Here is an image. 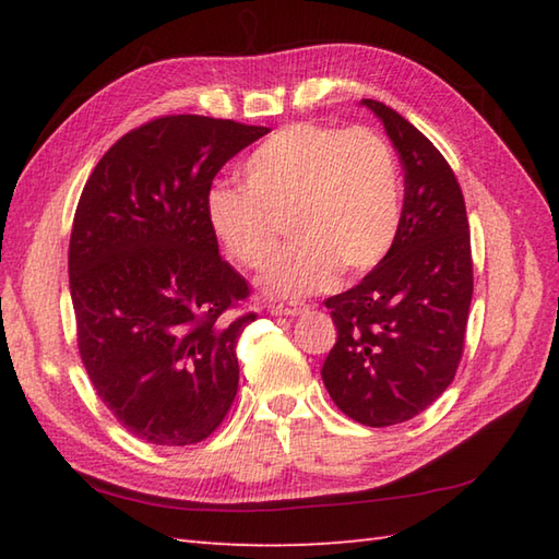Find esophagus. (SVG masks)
<instances>
[{"label": "esophagus", "instance_id": "esophagus-1", "mask_svg": "<svg viewBox=\"0 0 559 559\" xmlns=\"http://www.w3.org/2000/svg\"><path fill=\"white\" fill-rule=\"evenodd\" d=\"M269 312L273 317H298V314L307 312V307L300 302H276L269 307Z\"/></svg>", "mask_w": 559, "mask_h": 559}]
</instances>
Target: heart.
I'll use <instances>...</instances> for the list:
<instances>
[{
    "label": "heart",
    "instance_id": "1",
    "mask_svg": "<svg viewBox=\"0 0 559 559\" xmlns=\"http://www.w3.org/2000/svg\"><path fill=\"white\" fill-rule=\"evenodd\" d=\"M240 187L206 194V223L233 261L264 269L276 254L281 225L290 240L261 276L271 298L300 300L372 271L394 245L403 185L394 148L374 129L314 122L273 132L242 163Z\"/></svg>",
    "mask_w": 559,
    "mask_h": 559
}]
</instances>
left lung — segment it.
Returning <instances> with one entry per match:
<instances>
[{
    "instance_id": "obj_1",
    "label": "left lung",
    "mask_w": 559,
    "mask_h": 559,
    "mask_svg": "<svg viewBox=\"0 0 559 559\" xmlns=\"http://www.w3.org/2000/svg\"><path fill=\"white\" fill-rule=\"evenodd\" d=\"M382 120L406 182L389 254L324 305L336 324L322 379L336 406L367 427L406 423L454 382L473 298L471 233L454 170L432 141L384 103Z\"/></svg>"
}]
</instances>
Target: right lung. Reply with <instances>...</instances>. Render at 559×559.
<instances>
[{
    "instance_id": "1",
    "label": "right lung",
    "mask_w": 559,
    "mask_h": 559,
    "mask_svg": "<svg viewBox=\"0 0 559 559\" xmlns=\"http://www.w3.org/2000/svg\"><path fill=\"white\" fill-rule=\"evenodd\" d=\"M269 132L158 117L117 141L81 192L69 240L79 353L100 401L148 444H197L233 406L235 346L257 314H228L249 288L204 206L223 165Z\"/></svg>"
}]
</instances>
